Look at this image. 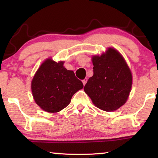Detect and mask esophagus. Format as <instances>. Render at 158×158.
I'll use <instances>...</instances> for the list:
<instances>
[{
  "instance_id": "1",
  "label": "esophagus",
  "mask_w": 158,
  "mask_h": 158,
  "mask_svg": "<svg viewBox=\"0 0 158 158\" xmlns=\"http://www.w3.org/2000/svg\"><path fill=\"white\" fill-rule=\"evenodd\" d=\"M87 81H88V79L87 78H85L84 80H83L82 82H83V84H84V85H85V84H86Z\"/></svg>"
}]
</instances>
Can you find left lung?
Listing matches in <instances>:
<instances>
[{
	"instance_id": "8db88e82",
	"label": "left lung",
	"mask_w": 158,
	"mask_h": 158,
	"mask_svg": "<svg viewBox=\"0 0 158 158\" xmlns=\"http://www.w3.org/2000/svg\"><path fill=\"white\" fill-rule=\"evenodd\" d=\"M93 75L84 91L98 108L113 111L126 102L132 88V73L123 57L109 48L100 56H93Z\"/></svg>"
}]
</instances>
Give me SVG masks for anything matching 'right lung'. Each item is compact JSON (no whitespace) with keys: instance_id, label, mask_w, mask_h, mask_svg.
<instances>
[{"instance_id":"1","label":"right lung","mask_w":158,"mask_h":158,"mask_svg":"<svg viewBox=\"0 0 158 158\" xmlns=\"http://www.w3.org/2000/svg\"><path fill=\"white\" fill-rule=\"evenodd\" d=\"M63 64V61L56 63L50 58L47 59L37 69L31 82L35 102L49 113L65 108L74 93L84 87L74 72L68 70Z\"/></svg>"}]
</instances>
